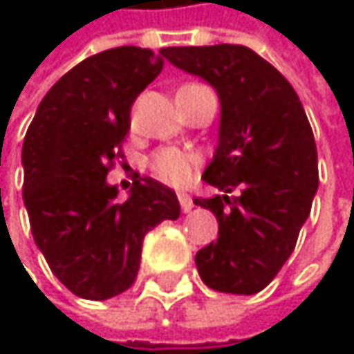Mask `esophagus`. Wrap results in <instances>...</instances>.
Returning <instances> with one entry per match:
<instances>
[{
    "label": "esophagus",
    "instance_id": "obj_1",
    "mask_svg": "<svg viewBox=\"0 0 354 354\" xmlns=\"http://www.w3.org/2000/svg\"><path fill=\"white\" fill-rule=\"evenodd\" d=\"M178 201H180L183 212H191V210H193V199H191V195H187V193H178Z\"/></svg>",
    "mask_w": 354,
    "mask_h": 354
}]
</instances>
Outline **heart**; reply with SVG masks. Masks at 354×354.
<instances>
[{"instance_id": "b5f03b06", "label": "heart", "mask_w": 354, "mask_h": 354, "mask_svg": "<svg viewBox=\"0 0 354 354\" xmlns=\"http://www.w3.org/2000/svg\"><path fill=\"white\" fill-rule=\"evenodd\" d=\"M197 155L180 148H161L151 159V169L157 178L171 187H183L191 180L197 167Z\"/></svg>"}]
</instances>
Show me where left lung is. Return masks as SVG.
Returning a JSON list of instances; mask_svg holds the SVG:
<instances>
[{
  "mask_svg": "<svg viewBox=\"0 0 354 354\" xmlns=\"http://www.w3.org/2000/svg\"><path fill=\"white\" fill-rule=\"evenodd\" d=\"M163 57L221 100L218 144L203 171L221 195L195 199L216 216L218 240L195 254L197 272L214 291L259 293L291 257L319 189L304 106L289 80L246 46H171Z\"/></svg>",
  "mask_w": 354,
  "mask_h": 354,
  "instance_id": "8db88e82",
  "label": "left lung"
}]
</instances>
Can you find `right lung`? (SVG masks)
Returning <instances> with one entry per match:
<instances>
[{"label": "right lung", "mask_w": 354, "mask_h": 354, "mask_svg": "<svg viewBox=\"0 0 354 354\" xmlns=\"http://www.w3.org/2000/svg\"><path fill=\"white\" fill-rule=\"evenodd\" d=\"M163 50L118 46L80 61L39 102L23 142L33 240L53 274L82 299L127 291L144 236L180 216L176 193L155 178L136 180L125 201L106 180L123 159L136 97L163 70Z\"/></svg>", "instance_id": "right-lung-1"}]
</instances>
